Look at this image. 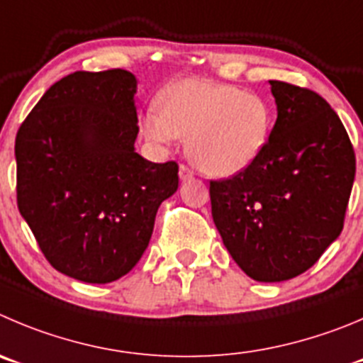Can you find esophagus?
<instances>
[{"label":"esophagus","mask_w":363,"mask_h":363,"mask_svg":"<svg viewBox=\"0 0 363 363\" xmlns=\"http://www.w3.org/2000/svg\"><path fill=\"white\" fill-rule=\"evenodd\" d=\"M179 177H181V181H189V179H193V170L186 164H181V168H179Z\"/></svg>","instance_id":"obj_1"}]
</instances>
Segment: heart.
Instances as JSON below:
<instances>
[{"instance_id":"heart-1","label":"heart","mask_w":363,"mask_h":363,"mask_svg":"<svg viewBox=\"0 0 363 363\" xmlns=\"http://www.w3.org/2000/svg\"><path fill=\"white\" fill-rule=\"evenodd\" d=\"M141 120L145 138L168 145L186 140V154L199 170L231 177L247 170L265 150L272 109L259 94L225 84L181 80L166 87Z\"/></svg>"}]
</instances>
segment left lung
I'll return each instance as SVG.
<instances>
[{"label":"left lung","mask_w":363,"mask_h":363,"mask_svg":"<svg viewBox=\"0 0 363 363\" xmlns=\"http://www.w3.org/2000/svg\"><path fill=\"white\" fill-rule=\"evenodd\" d=\"M277 120L247 170L209 182L216 229L240 269L263 283L306 272L338 238L354 181L353 145L323 96L269 80Z\"/></svg>","instance_id":"8db88e82"}]
</instances>
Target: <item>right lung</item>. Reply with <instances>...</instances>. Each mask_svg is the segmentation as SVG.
Returning a JSON list of instances; mask_svg holds the SVG:
<instances>
[{
	"mask_svg": "<svg viewBox=\"0 0 363 363\" xmlns=\"http://www.w3.org/2000/svg\"><path fill=\"white\" fill-rule=\"evenodd\" d=\"M135 87L130 71H74L16 135L19 213L50 265L84 283L130 272L159 206L179 188L177 162L135 152Z\"/></svg>",
	"mask_w": 363,
	"mask_h": 363,
	"instance_id": "1",
	"label": "right lung"
}]
</instances>
